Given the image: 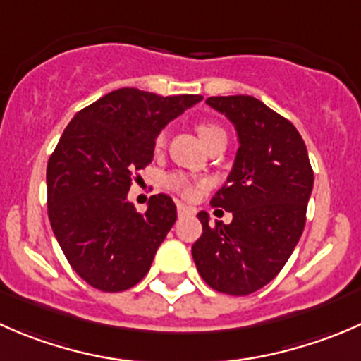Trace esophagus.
I'll return each instance as SVG.
<instances>
[{"instance_id":"1","label":"esophagus","mask_w":361,"mask_h":361,"mask_svg":"<svg viewBox=\"0 0 361 361\" xmlns=\"http://www.w3.org/2000/svg\"><path fill=\"white\" fill-rule=\"evenodd\" d=\"M185 214H194V209L187 206V204L178 202V216H185Z\"/></svg>"}]
</instances>
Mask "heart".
<instances>
[{
    "mask_svg": "<svg viewBox=\"0 0 361 361\" xmlns=\"http://www.w3.org/2000/svg\"><path fill=\"white\" fill-rule=\"evenodd\" d=\"M197 134H199V137L202 140L204 145L209 143L213 137L227 136V134H225V130H224V127H220L218 123H211V122L197 123ZM164 141H166V136H164V133L159 134L157 147H162ZM166 185L169 188H173V190L180 192V194L185 195V197H190V195L195 192L194 185L190 183V180H188V178L185 176V174H181V173L169 174V176L166 178Z\"/></svg>",
    "mask_w": 361,
    "mask_h": 361,
    "instance_id": "1",
    "label": "heart"
}]
</instances>
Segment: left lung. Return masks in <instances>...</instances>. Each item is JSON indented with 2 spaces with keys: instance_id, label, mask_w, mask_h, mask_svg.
Returning a JSON list of instances; mask_svg holds the SVG:
<instances>
[{
  "instance_id": "obj_1",
  "label": "left lung",
  "mask_w": 361,
  "mask_h": 361,
  "mask_svg": "<svg viewBox=\"0 0 361 361\" xmlns=\"http://www.w3.org/2000/svg\"><path fill=\"white\" fill-rule=\"evenodd\" d=\"M238 130L239 148L224 187L211 206L232 221L209 224L197 214L202 235L192 246L197 271L213 290L250 295L279 274L300 239L312 192L307 148L285 116L251 96L207 97Z\"/></svg>"
}]
</instances>
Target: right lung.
Returning <instances> with one entry per match:
<instances>
[{
	"label": "right lung",
	"instance_id": "obj_1",
	"mask_svg": "<svg viewBox=\"0 0 361 361\" xmlns=\"http://www.w3.org/2000/svg\"><path fill=\"white\" fill-rule=\"evenodd\" d=\"M202 96H157L123 87L73 116L47 166L52 231L73 271L101 292L133 288L176 221L166 194L137 213L127 192L154 160L155 137Z\"/></svg>",
	"mask_w": 361,
	"mask_h": 361
}]
</instances>
